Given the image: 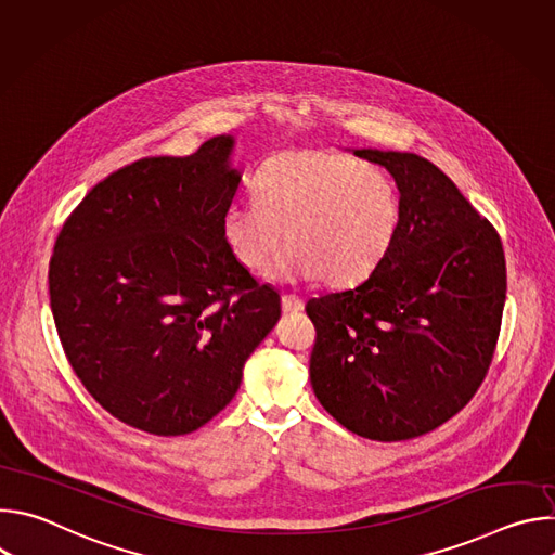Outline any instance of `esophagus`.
Wrapping results in <instances>:
<instances>
[{
	"label": "esophagus",
	"instance_id": "1",
	"mask_svg": "<svg viewBox=\"0 0 555 555\" xmlns=\"http://www.w3.org/2000/svg\"><path fill=\"white\" fill-rule=\"evenodd\" d=\"M281 305H283V311H287V313L300 311L302 309V298H298L294 294H283L281 296Z\"/></svg>",
	"mask_w": 555,
	"mask_h": 555
}]
</instances>
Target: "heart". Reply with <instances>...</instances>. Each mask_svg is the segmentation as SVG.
<instances>
[{
  "label": "heart",
  "instance_id": "obj_1",
  "mask_svg": "<svg viewBox=\"0 0 555 555\" xmlns=\"http://www.w3.org/2000/svg\"><path fill=\"white\" fill-rule=\"evenodd\" d=\"M257 199H234L221 217L232 257L279 281L323 279L345 287L364 281L390 255L402 225V197L373 165L327 149L274 155L255 182Z\"/></svg>",
  "mask_w": 555,
  "mask_h": 555
}]
</instances>
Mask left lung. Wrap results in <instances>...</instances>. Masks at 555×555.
<instances>
[{
  "instance_id": "obj_1",
  "label": "left lung",
  "mask_w": 555,
  "mask_h": 555,
  "mask_svg": "<svg viewBox=\"0 0 555 555\" xmlns=\"http://www.w3.org/2000/svg\"><path fill=\"white\" fill-rule=\"evenodd\" d=\"M400 189L390 255L349 289L311 298L309 377L347 430L402 441L454 417L492 364L505 307L501 236L417 153L353 149Z\"/></svg>"
}]
</instances>
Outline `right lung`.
I'll list each match as a JSON object with an SVG mask.
<instances>
[{"instance_id":"add662e5","label":"right lung","mask_w":555,"mask_h":555,"mask_svg":"<svg viewBox=\"0 0 555 555\" xmlns=\"http://www.w3.org/2000/svg\"><path fill=\"white\" fill-rule=\"evenodd\" d=\"M232 146L217 135L107 176L65 219L50 259V307L76 377L151 435H189L223 411L281 319L279 292L221 234L242 182Z\"/></svg>"}]
</instances>
